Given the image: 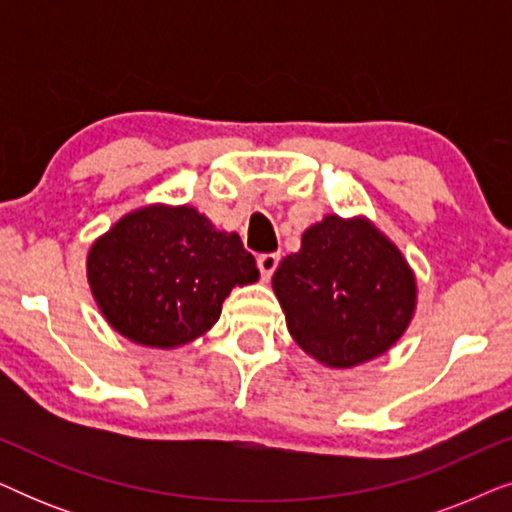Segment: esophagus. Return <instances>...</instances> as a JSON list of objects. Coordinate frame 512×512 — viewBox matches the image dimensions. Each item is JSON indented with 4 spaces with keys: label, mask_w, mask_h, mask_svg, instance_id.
Segmentation results:
<instances>
[{
    "label": "esophagus",
    "mask_w": 512,
    "mask_h": 512,
    "mask_svg": "<svg viewBox=\"0 0 512 512\" xmlns=\"http://www.w3.org/2000/svg\"><path fill=\"white\" fill-rule=\"evenodd\" d=\"M279 265V254H261L258 256V270H261L263 279H270L272 272L277 270Z\"/></svg>",
    "instance_id": "34e87169"
}]
</instances>
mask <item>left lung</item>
Segmentation results:
<instances>
[{"instance_id": "8db88e82", "label": "left lung", "mask_w": 512, "mask_h": 512, "mask_svg": "<svg viewBox=\"0 0 512 512\" xmlns=\"http://www.w3.org/2000/svg\"><path fill=\"white\" fill-rule=\"evenodd\" d=\"M272 289L298 347L328 368L377 359L408 331L415 272L366 216L326 214L279 263Z\"/></svg>"}]
</instances>
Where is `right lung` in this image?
Wrapping results in <instances>:
<instances>
[{
	"label": "right lung",
	"mask_w": 512,
	"mask_h": 512,
	"mask_svg": "<svg viewBox=\"0 0 512 512\" xmlns=\"http://www.w3.org/2000/svg\"><path fill=\"white\" fill-rule=\"evenodd\" d=\"M86 272L109 326L158 349L205 335L230 291L258 279L240 235L188 205H146L121 216L93 242Z\"/></svg>",
	"instance_id": "1"
}]
</instances>
